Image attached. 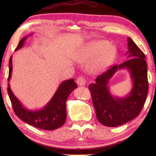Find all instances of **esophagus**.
I'll use <instances>...</instances> for the list:
<instances>
[{"mask_svg":"<svg viewBox=\"0 0 156 156\" xmlns=\"http://www.w3.org/2000/svg\"><path fill=\"white\" fill-rule=\"evenodd\" d=\"M76 82L79 86H84L86 84V79L82 76H80L77 78Z\"/></svg>","mask_w":156,"mask_h":156,"instance_id":"obj_1","label":"esophagus"}]
</instances>
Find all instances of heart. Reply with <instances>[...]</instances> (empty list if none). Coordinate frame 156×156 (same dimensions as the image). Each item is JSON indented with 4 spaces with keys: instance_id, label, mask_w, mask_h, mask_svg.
I'll list each match as a JSON object with an SVG mask.
<instances>
[{
    "instance_id": "1",
    "label": "heart",
    "mask_w": 156,
    "mask_h": 156,
    "mask_svg": "<svg viewBox=\"0 0 156 156\" xmlns=\"http://www.w3.org/2000/svg\"><path fill=\"white\" fill-rule=\"evenodd\" d=\"M116 49L107 41L99 40L88 43L82 49L78 56V60L86 62L93 58L89 64V69L97 72L107 68L113 61Z\"/></svg>"
}]
</instances>
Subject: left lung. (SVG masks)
<instances>
[{
  "label": "left lung",
  "mask_w": 156,
  "mask_h": 156,
  "mask_svg": "<svg viewBox=\"0 0 156 156\" xmlns=\"http://www.w3.org/2000/svg\"><path fill=\"white\" fill-rule=\"evenodd\" d=\"M128 60L112 66L97 76L95 83L89 85L92 102L98 121L113 127L133 120L140 115L146 100L148 91L147 68L145 56L131 38L128 37ZM126 68L134 82L130 93L124 98L112 96L107 84L117 69Z\"/></svg>",
  "instance_id": "8db88e82"
}]
</instances>
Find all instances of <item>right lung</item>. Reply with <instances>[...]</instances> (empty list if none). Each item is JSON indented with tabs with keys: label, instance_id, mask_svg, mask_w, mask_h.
Listing matches in <instances>:
<instances>
[{
	"label": "right lung",
	"instance_id": "right-lung-1",
	"mask_svg": "<svg viewBox=\"0 0 156 156\" xmlns=\"http://www.w3.org/2000/svg\"><path fill=\"white\" fill-rule=\"evenodd\" d=\"M27 37L25 36L20 41L15 51L22 47ZM12 66V56H11L9 59L8 81L11 77ZM8 87V94L16 115L22 121L35 127L51 131L58 129L64 124L66 119V102L69 94L77 88V84L73 78L62 82L47 105L44 108L37 111H29L25 108L12 93L9 84Z\"/></svg>",
	"mask_w": 156,
	"mask_h": 156
}]
</instances>
